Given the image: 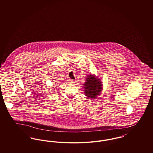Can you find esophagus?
Masks as SVG:
<instances>
[{"instance_id":"obj_1","label":"esophagus","mask_w":153,"mask_h":153,"mask_svg":"<svg viewBox=\"0 0 153 153\" xmlns=\"http://www.w3.org/2000/svg\"><path fill=\"white\" fill-rule=\"evenodd\" d=\"M69 82L71 84H74L76 82V80H69Z\"/></svg>"}]
</instances>
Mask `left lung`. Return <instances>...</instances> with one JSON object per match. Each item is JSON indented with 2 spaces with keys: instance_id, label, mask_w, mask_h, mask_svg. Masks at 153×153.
Masks as SVG:
<instances>
[{
  "instance_id": "8db88e82",
  "label": "left lung",
  "mask_w": 153,
  "mask_h": 153,
  "mask_svg": "<svg viewBox=\"0 0 153 153\" xmlns=\"http://www.w3.org/2000/svg\"><path fill=\"white\" fill-rule=\"evenodd\" d=\"M85 95L89 98H94L102 91V85L100 80L96 79L92 75H89L85 82Z\"/></svg>"
}]
</instances>
